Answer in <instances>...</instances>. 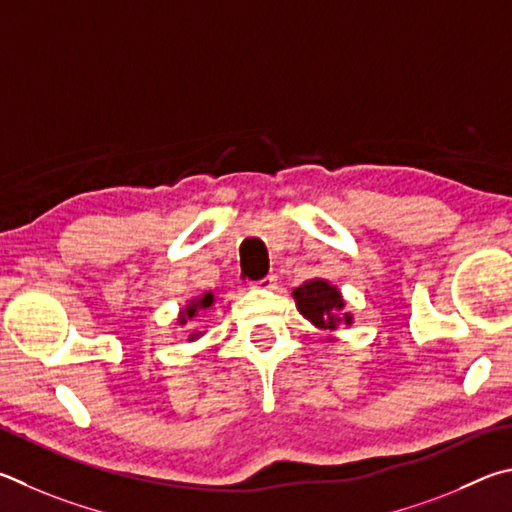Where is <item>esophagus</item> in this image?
Here are the masks:
<instances>
[{"instance_id":"1","label":"esophagus","mask_w":512,"mask_h":512,"mask_svg":"<svg viewBox=\"0 0 512 512\" xmlns=\"http://www.w3.org/2000/svg\"><path fill=\"white\" fill-rule=\"evenodd\" d=\"M254 288H261V290H270V288H276V276H274V274L265 276L263 281H256V283H254Z\"/></svg>"}]
</instances>
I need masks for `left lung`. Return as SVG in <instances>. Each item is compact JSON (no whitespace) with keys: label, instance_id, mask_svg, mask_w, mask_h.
<instances>
[{"label":"left lung","instance_id":"left-lung-1","mask_svg":"<svg viewBox=\"0 0 512 512\" xmlns=\"http://www.w3.org/2000/svg\"><path fill=\"white\" fill-rule=\"evenodd\" d=\"M297 310L306 317L312 326L333 333L342 324H353V312H346V301L337 285L326 279H310L299 288L292 290ZM326 342H335L333 335L326 337Z\"/></svg>","mask_w":512,"mask_h":512}]
</instances>
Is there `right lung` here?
I'll list each match as a JSON object with an SVG mask.
<instances>
[{
	"instance_id": "add662e5",
	"label": "right lung",
	"mask_w": 512,
	"mask_h": 512,
	"mask_svg": "<svg viewBox=\"0 0 512 512\" xmlns=\"http://www.w3.org/2000/svg\"><path fill=\"white\" fill-rule=\"evenodd\" d=\"M215 294L209 290V292H202V294H197V297H193V299H188L186 301V306L179 310V315H177V326H193V321H200L206 312H209L213 306H215ZM188 342H195V339H200L202 335H204V330H200V328H191L188 330Z\"/></svg>"
}]
</instances>
